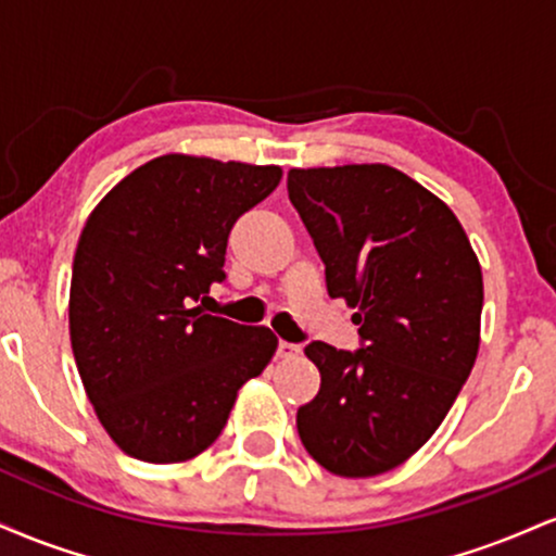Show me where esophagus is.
Here are the masks:
<instances>
[{"label": "esophagus", "mask_w": 556, "mask_h": 556, "mask_svg": "<svg viewBox=\"0 0 556 556\" xmlns=\"http://www.w3.org/2000/svg\"><path fill=\"white\" fill-rule=\"evenodd\" d=\"M300 353V344H295V342H285V340H279V344H277V355L279 358H295V355Z\"/></svg>", "instance_id": "obj_1"}]
</instances>
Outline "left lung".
Masks as SVG:
<instances>
[{
  "mask_svg": "<svg viewBox=\"0 0 556 556\" xmlns=\"http://www.w3.org/2000/svg\"><path fill=\"white\" fill-rule=\"evenodd\" d=\"M287 193L361 334L353 353L305 348L321 389L298 410L300 442L334 476L387 473L429 442L470 376L481 266L450 206L387 164L290 169Z\"/></svg>",
  "mask_w": 556,
  "mask_h": 556,
  "instance_id": "left-lung-1",
  "label": "left lung"
}]
</instances>
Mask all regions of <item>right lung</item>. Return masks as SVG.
<instances>
[{
	"label": "right lung",
	"instance_id": "1",
	"mask_svg": "<svg viewBox=\"0 0 556 556\" xmlns=\"http://www.w3.org/2000/svg\"><path fill=\"white\" fill-rule=\"evenodd\" d=\"M279 167L167 154L101 198L70 282V342L101 426L146 463H185L225 429L238 389L277 350L266 327L203 314L229 229Z\"/></svg>",
	"mask_w": 556,
	"mask_h": 556
}]
</instances>
